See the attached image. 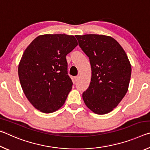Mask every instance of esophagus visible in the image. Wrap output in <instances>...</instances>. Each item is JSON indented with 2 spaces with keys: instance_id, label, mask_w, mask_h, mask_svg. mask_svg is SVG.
<instances>
[{
  "instance_id": "obj_1",
  "label": "esophagus",
  "mask_w": 150,
  "mask_h": 150,
  "mask_svg": "<svg viewBox=\"0 0 150 150\" xmlns=\"http://www.w3.org/2000/svg\"><path fill=\"white\" fill-rule=\"evenodd\" d=\"M74 79H75V82H77V81H78L79 80V79H80V76H79V75L76 76V77H74Z\"/></svg>"
}]
</instances>
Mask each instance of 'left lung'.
<instances>
[{"mask_svg": "<svg viewBox=\"0 0 150 150\" xmlns=\"http://www.w3.org/2000/svg\"><path fill=\"white\" fill-rule=\"evenodd\" d=\"M79 45L89 58L92 75L83 93L86 106L97 115L116 108L128 89L132 67L119 43L105 35H76Z\"/></svg>", "mask_w": 150, "mask_h": 150, "instance_id": "obj_1", "label": "left lung"}]
</instances>
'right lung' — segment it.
<instances>
[{
	"label": "right lung",
	"instance_id": "1",
	"mask_svg": "<svg viewBox=\"0 0 150 150\" xmlns=\"http://www.w3.org/2000/svg\"><path fill=\"white\" fill-rule=\"evenodd\" d=\"M78 45L73 35H40L25 50L18 65L22 90L34 107L52 113L64 105L73 82L66 55Z\"/></svg>",
	"mask_w": 150,
	"mask_h": 150
}]
</instances>
